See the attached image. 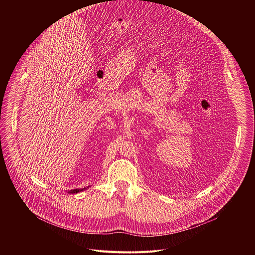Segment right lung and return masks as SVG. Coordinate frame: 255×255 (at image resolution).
I'll return each instance as SVG.
<instances>
[{"label":"right lung","instance_id":"1","mask_svg":"<svg viewBox=\"0 0 255 255\" xmlns=\"http://www.w3.org/2000/svg\"><path fill=\"white\" fill-rule=\"evenodd\" d=\"M87 188H88V186H87ZM86 189V187H84V188H81V189H78V188H76V189H73V190H70L69 191V193H78V192H80V191H82V190H85Z\"/></svg>","mask_w":255,"mask_h":255}]
</instances>
